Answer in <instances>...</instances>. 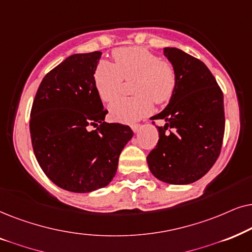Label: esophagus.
Returning <instances> with one entry per match:
<instances>
[{
    "label": "esophagus",
    "mask_w": 252,
    "mask_h": 252,
    "mask_svg": "<svg viewBox=\"0 0 252 252\" xmlns=\"http://www.w3.org/2000/svg\"><path fill=\"white\" fill-rule=\"evenodd\" d=\"M140 124H132L131 126V129H132V131L133 132H138L139 131V129H140Z\"/></svg>",
    "instance_id": "34e87169"
}]
</instances>
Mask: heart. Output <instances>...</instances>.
<instances>
[{"label":"heart","instance_id":"obj_1","mask_svg":"<svg viewBox=\"0 0 252 252\" xmlns=\"http://www.w3.org/2000/svg\"><path fill=\"white\" fill-rule=\"evenodd\" d=\"M114 63L102 61L96 66L94 84L101 100L112 101L120 94L123 80L136 79L131 98H120L110 103L113 120L132 123L152 112L157 105L168 102L177 86V72L169 61L143 47H122L113 52Z\"/></svg>","mask_w":252,"mask_h":252}]
</instances>
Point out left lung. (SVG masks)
<instances>
[{"label":"left lung","instance_id":"1","mask_svg":"<svg viewBox=\"0 0 252 252\" xmlns=\"http://www.w3.org/2000/svg\"><path fill=\"white\" fill-rule=\"evenodd\" d=\"M177 72V86L168 106L151 117L159 140L147 156L149 168L160 181L189 184L216 162L224 133L223 94L209 68L183 50L165 48ZM169 131L167 132L166 130Z\"/></svg>","mask_w":252,"mask_h":252}]
</instances>
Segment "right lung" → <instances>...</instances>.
Returning <instances> with one entry per match:
<instances>
[{"instance_id":"1","label":"right lung","mask_w":252,"mask_h":252,"mask_svg":"<svg viewBox=\"0 0 252 252\" xmlns=\"http://www.w3.org/2000/svg\"><path fill=\"white\" fill-rule=\"evenodd\" d=\"M101 52L75 54L43 77L33 100V152L47 177L62 189L90 192L109 184L120 154L133 136L107 123L94 72ZM94 127V129H92Z\"/></svg>"}]
</instances>
